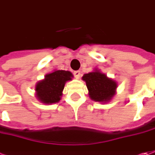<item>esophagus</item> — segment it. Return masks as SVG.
Listing matches in <instances>:
<instances>
[{"instance_id":"esophagus-1","label":"esophagus","mask_w":155,"mask_h":155,"mask_svg":"<svg viewBox=\"0 0 155 155\" xmlns=\"http://www.w3.org/2000/svg\"><path fill=\"white\" fill-rule=\"evenodd\" d=\"M73 75L77 79H78L80 78V76H81V72H80V71H75L74 72H73Z\"/></svg>"}]
</instances>
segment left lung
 Here are the masks:
<instances>
[{
	"label": "left lung",
	"mask_w": 155,
	"mask_h": 155,
	"mask_svg": "<svg viewBox=\"0 0 155 155\" xmlns=\"http://www.w3.org/2000/svg\"><path fill=\"white\" fill-rule=\"evenodd\" d=\"M89 90L90 99L99 102H107L113 98L117 89V83L99 70L83 76Z\"/></svg>",
	"instance_id": "left-lung-1"
}]
</instances>
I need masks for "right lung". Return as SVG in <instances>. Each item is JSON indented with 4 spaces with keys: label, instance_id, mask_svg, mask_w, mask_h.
I'll return each instance as SVG.
<instances>
[{
    "label": "right lung",
    "instance_id": "add662e5",
    "mask_svg": "<svg viewBox=\"0 0 155 155\" xmlns=\"http://www.w3.org/2000/svg\"><path fill=\"white\" fill-rule=\"evenodd\" d=\"M73 76L69 71L57 70L45 76L44 79L36 85L37 99L44 104L59 102L62 95L65 83L71 80Z\"/></svg>",
    "mask_w": 155,
    "mask_h": 155
}]
</instances>
